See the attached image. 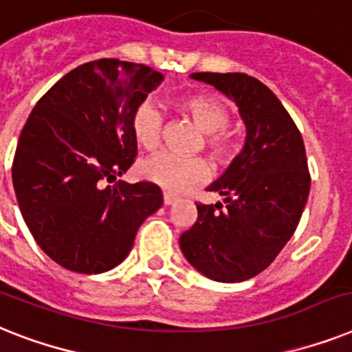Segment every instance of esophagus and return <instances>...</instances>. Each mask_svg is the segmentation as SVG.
<instances>
[{"instance_id":"esophagus-1","label":"esophagus","mask_w":352,"mask_h":352,"mask_svg":"<svg viewBox=\"0 0 352 352\" xmlns=\"http://www.w3.org/2000/svg\"><path fill=\"white\" fill-rule=\"evenodd\" d=\"M175 201H177L175 195H171V193H166V191H164V195H162V202H164V206H171Z\"/></svg>"}]
</instances>
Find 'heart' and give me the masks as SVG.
<instances>
[{
    "label": "heart",
    "mask_w": 352,
    "mask_h": 352,
    "mask_svg": "<svg viewBox=\"0 0 352 352\" xmlns=\"http://www.w3.org/2000/svg\"><path fill=\"white\" fill-rule=\"evenodd\" d=\"M182 116L190 117L204 131V148L219 164H230L239 153V139L230 131L231 110L213 94H191L175 101ZM164 130V113L153 102H142L131 113V133L139 146L153 150L159 146ZM142 175L168 191H182L208 177V164L202 157H179L161 151L142 164Z\"/></svg>",
    "instance_id": "b5f03b06"
}]
</instances>
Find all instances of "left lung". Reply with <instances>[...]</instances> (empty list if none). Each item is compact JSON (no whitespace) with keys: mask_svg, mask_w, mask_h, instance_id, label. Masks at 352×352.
<instances>
[{"mask_svg":"<svg viewBox=\"0 0 352 352\" xmlns=\"http://www.w3.org/2000/svg\"><path fill=\"white\" fill-rule=\"evenodd\" d=\"M239 104L244 151L211 186L224 204L197 202V221L181 235L195 270L217 282H242L284 250L304 213L311 175L302 133L278 97L248 74H191Z\"/></svg>","mask_w":352,"mask_h":352,"instance_id":"8db88e82","label":"left lung"}]
</instances>
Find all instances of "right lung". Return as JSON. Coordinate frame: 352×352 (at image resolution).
I'll list each match as a JSON object with an SVG mask.
<instances>
[{
  "instance_id": "right-lung-1",
  "label": "right lung",
  "mask_w": 352,
  "mask_h": 352,
  "mask_svg": "<svg viewBox=\"0 0 352 352\" xmlns=\"http://www.w3.org/2000/svg\"><path fill=\"white\" fill-rule=\"evenodd\" d=\"M161 79L146 65L97 59L63 76L28 116L14 190L39 248L65 270L94 275L121 264L162 206L153 182L106 184L135 162L131 113Z\"/></svg>"
}]
</instances>
